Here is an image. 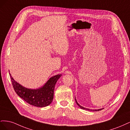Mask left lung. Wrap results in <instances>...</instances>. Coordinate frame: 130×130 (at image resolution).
<instances>
[{"mask_svg":"<svg viewBox=\"0 0 130 130\" xmlns=\"http://www.w3.org/2000/svg\"><path fill=\"white\" fill-rule=\"evenodd\" d=\"M75 99V101H76V103L77 105L78 106H79V107H80L81 108H82V109H86V110H88V111H100V110H101V109H103V108H102V109H95V110H92V109H88V108H85V107H82L81 106H80L79 104H78L77 103V101L76 100V99Z\"/></svg>","mask_w":130,"mask_h":130,"instance_id":"obj_1","label":"left lung"}]
</instances>
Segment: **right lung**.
<instances>
[{
  "label": "right lung",
  "instance_id": "right-lung-1",
  "mask_svg": "<svg viewBox=\"0 0 130 130\" xmlns=\"http://www.w3.org/2000/svg\"><path fill=\"white\" fill-rule=\"evenodd\" d=\"M62 75L51 77L43 87L38 89H30L23 87L14 80L10 74L14 91L18 96L30 105L43 107L49 105L53 100L55 86Z\"/></svg>",
  "mask_w": 130,
  "mask_h": 130
}]
</instances>
